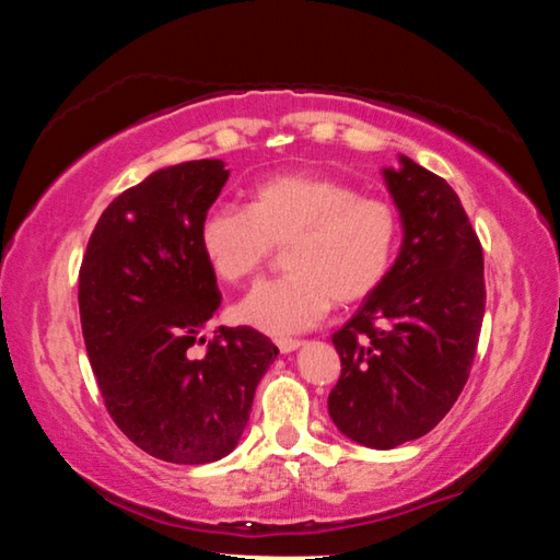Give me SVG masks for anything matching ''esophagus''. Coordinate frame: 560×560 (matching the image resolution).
<instances>
[{
	"label": "esophagus",
	"instance_id": "obj_1",
	"mask_svg": "<svg viewBox=\"0 0 560 560\" xmlns=\"http://www.w3.org/2000/svg\"><path fill=\"white\" fill-rule=\"evenodd\" d=\"M303 343L296 338H279L277 340V348L281 350V353H293V350H299Z\"/></svg>",
	"mask_w": 560,
	"mask_h": 560
}]
</instances>
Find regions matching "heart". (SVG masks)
<instances>
[{"mask_svg":"<svg viewBox=\"0 0 560 560\" xmlns=\"http://www.w3.org/2000/svg\"><path fill=\"white\" fill-rule=\"evenodd\" d=\"M281 244L287 277L259 283L234 308L242 324L271 336L318 326L334 301L371 296L395 261L400 214L343 179L293 173L264 179L249 205H217L200 222L205 259L226 283L257 277Z\"/></svg>","mask_w":560,"mask_h":560,"instance_id":"1","label":"heart"}]
</instances>
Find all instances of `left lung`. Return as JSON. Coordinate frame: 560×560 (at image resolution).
Masks as SVG:
<instances>
[{"label": "left lung", "mask_w": 560, "mask_h": 560, "mask_svg": "<svg viewBox=\"0 0 560 560\" xmlns=\"http://www.w3.org/2000/svg\"><path fill=\"white\" fill-rule=\"evenodd\" d=\"M383 177L402 246L385 281L330 340L340 377L328 415L373 450L428 434L457 402L485 318V257L454 189L407 155Z\"/></svg>", "instance_id": "left-lung-1"}]
</instances>
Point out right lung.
Returning <instances> with one entry per match:
<instances>
[{
  "label": "right lung",
  "instance_id": "add662e5",
  "mask_svg": "<svg viewBox=\"0 0 560 560\" xmlns=\"http://www.w3.org/2000/svg\"><path fill=\"white\" fill-rule=\"evenodd\" d=\"M230 177L222 160L148 175L113 200L79 271L81 328L106 410L158 459L207 464L230 454L279 348L249 326L202 330L222 293L200 222Z\"/></svg>",
  "mask_w": 560,
  "mask_h": 560
}]
</instances>
